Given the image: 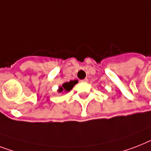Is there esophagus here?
<instances>
[{"mask_svg": "<svg viewBox=\"0 0 151 151\" xmlns=\"http://www.w3.org/2000/svg\"><path fill=\"white\" fill-rule=\"evenodd\" d=\"M81 81L82 83H83V82H84V83H86V82H88V80L87 79V78H85V79L81 80Z\"/></svg>", "mask_w": 151, "mask_h": 151, "instance_id": "obj_1", "label": "esophagus"}]
</instances>
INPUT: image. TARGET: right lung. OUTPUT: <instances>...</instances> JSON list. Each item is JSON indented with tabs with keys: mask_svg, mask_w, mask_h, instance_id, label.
Wrapping results in <instances>:
<instances>
[{
	"mask_svg": "<svg viewBox=\"0 0 151 151\" xmlns=\"http://www.w3.org/2000/svg\"><path fill=\"white\" fill-rule=\"evenodd\" d=\"M77 84V81H70V82H66L64 84H62V86L59 87L58 92H68L70 91L71 90L73 87Z\"/></svg>",
	"mask_w": 151,
	"mask_h": 151,
	"instance_id": "right-lung-1",
	"label": "right lung"
}]
</instances>
